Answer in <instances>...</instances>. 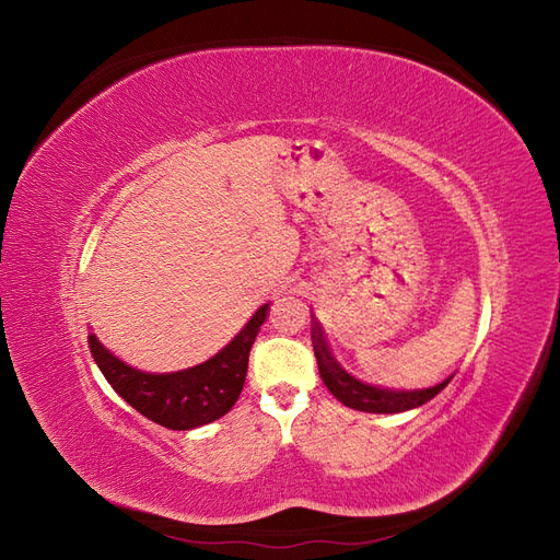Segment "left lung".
<instances>
[{"mask_svg": "<svg viewBox=\"0 0 560 560\" xmlns=\"http://www.w3.org/2000/svg\"><path fill=\"white\" fill-rule=\"evenodd\" d=\"M313 350L317 358L319 376L329 387V393L341 404L350 406V409L366 411V413H401V411L416 409V406H422L442 393L455 376L451 374L442 383H436L432 387H422V389H387V387L362 383L360 378L350 376L348 371L334 360V354L325 341V331H322L317 319L313 325Z\"/></svg>", "mask_w": 560, "mask_h": 560, "instance_id": "8db88e82", "label": "left lung"}]
</instances>
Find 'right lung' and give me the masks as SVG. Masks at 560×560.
Instances as JSON below:
<instances>
[{
	"mask_svg": "<svg viewBox=\"0 0 560 560\" xmlns=\"http://www.w3.org/2000/svg\"><path fill=\"white\" fill-rule=\"evenodd\" d=\"M268 315V303L261 306L233 341L208 362L173 374H147L124 360L89 334V346L95 364L107 383L135 411L159 422L167 430H194L222 418L238 401L247 376V362L254 338Z\"/></svg>",
	"mask_w": 560,
	"mask_h": 560,
	"instance_id": "1",
	"label": "right lung"
}]
</instances>
